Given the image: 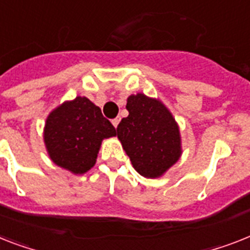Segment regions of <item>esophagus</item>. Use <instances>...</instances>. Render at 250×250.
Here are the masks:
<instances>
[{"label":"esophagus","instance_id":"34e87169","mask_svg":"<svg viewBox=\"0 0 250 250\" xmlns=\"http://www.w3.org/2000/svg\"><path fill=\"white\" fill-rule=\"evenodd\" d=\"M119 123H120V119H119V117H116V119H113V120H112V125L115 127H117Z\"/></svg>","mask_w":250,"mask_h":250}]
</instances>
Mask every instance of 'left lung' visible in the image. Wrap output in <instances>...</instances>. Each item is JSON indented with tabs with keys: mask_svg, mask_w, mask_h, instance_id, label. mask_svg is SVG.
<instances>
[{
	"mask_svg": "<svg viewBox=\"0 0 250 250\" xmlns=\"http://www.w3.org/2000/svg\"><path fill=\"white\" fill-rule=\"evenodd\" d=\"M126 110L116 129L124 150L142 176H162L181 156L179 125L164 103L143 93L127 98Z\"/></svg>",
	"mask_w": 250,
	"mask_h": 250,
	"instance_id": "8db88e82",
	"label": "left lung"
}]
</instances>
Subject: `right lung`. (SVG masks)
<instances>
[{
    "label": "right lung",
    "instance_id": "obj_1",
    "mask_svg": "<svg viewBox=\"0 0 250 250\" xmlns=\"http://www.w3.org/2000/svg\"><path fill=\"white\" fill-rule=\"evenodd\" d=\"M116 130L101 108L86 97L66 101L49 113L44 125V144L53 164L75 175L96 165L103 139Z\"/></svg>",
    "mask_w": 250,
    "mask_h": 250
}]
</instances>
